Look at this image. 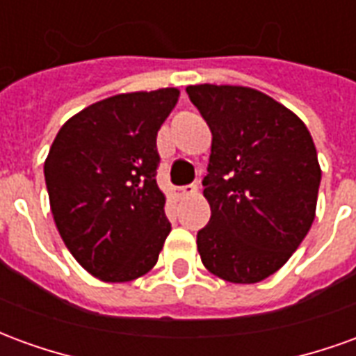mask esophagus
<instances>
[{"mask_svg": "<svg viewBox=\"0 0 356 356\" xmlns=\"http://www.w3.org/2000/svg\"><path fill=\"white\" fill-rule=\"evenodd\" d=\"M171 193H173V196H175V198H179V200H181V198H186V196H193V194L198 193V188H196V185L175 186Z\"/></svg>", "mask_w": 356, "mask_h": 356, "instance_id": "esophagus-1", "label": "esophagus"}]
</instances>
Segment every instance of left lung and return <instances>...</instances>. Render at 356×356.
<instances>
[{
	"instance_id": "8db88e82",
	"label": "left lung",
	"mask_w": 356,
	"mask_h": 356,
	"mask_svg": "<svg viewBox=\"0 0 356 356\" xmlns=\"http://www.w3.org/2000/svg\"><path fill=\"white\" fill-rule=\"evenodd\" d=\"M211 129L198 231L202 263L223 280L255 284L288 261L314 221L321 165L313 137L291 110L240 86H188Z\"/></svg>"
}]
</instances>
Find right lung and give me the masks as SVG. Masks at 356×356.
I'll list each match as a JSON object with an SVG mask.
<instances>
[{"label":"right lung","instance_id":"1","mask_svg":"<svg viewBox=\"0 0 356 356\" xmlns=\"http://www.w3.org/2000/svg\"><path fill=\"white\" fill-rule=\"evenodd\" d=\"M179 89L108 97L66 122L43 165L66 248L104 282H129L158 261L171 231L156 185L158 129Z\"/></svg>","mask_w":356,"mask_h":356}]
</instances>
